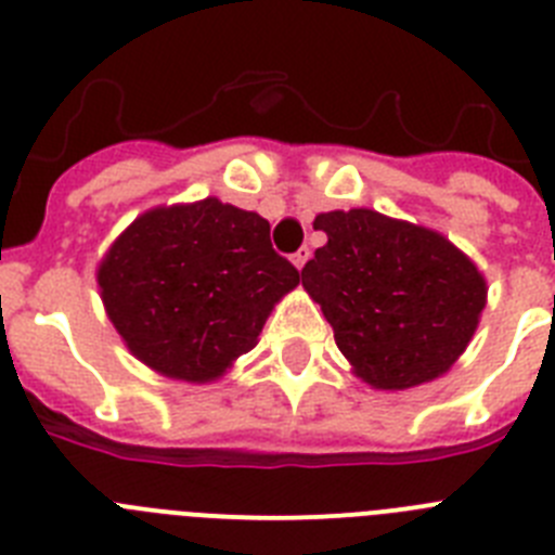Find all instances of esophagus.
I'll use <instances>...</instances> for the list:
<instances>
[{
    "mask_svg": "<svg viewBox=\"0 0 555 555\" xmlns=\"http://www.w3.org/2000/svg\"><path fill=\"white\" fill-rule=\"evenodd\" d=\"M308 258H311V249L300 247V249H297V253L292 255V263H294V267H297V269H302V267H306Z\"/></svg>",
    "mask_w": 555,
    "mask_h": 555,
    "instance_id": "obj_1",
    "label": "esophagus"
}]
</instances>
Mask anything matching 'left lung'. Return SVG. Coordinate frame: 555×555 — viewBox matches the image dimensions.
<instances>
[{"mask_svg": "<svg viewBox=\"0 0 555 555\" xmlns=\"http://www.w3.org/2000/svg\"><path fill=\"white\" fill-rule=\"evenodd\" d=\"M327 244L302 269V286L331 322L356 377L380 391L442 377L487 308V281L439 230L370 208L313 219Z\"/></svg>", "mask_w": 555, "mask_h": 555, "instance_id": "1", "label": "left lung"}]
</instances>
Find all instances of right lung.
I'll list each match as a JSON object with an SVG mask.
<instances>
[{"mask_svg":"<svg viewBox=\"0 0 555 555\" xmlns=\"http://www.w3.org/2000/svg\"><path fill=\"white\" fill-rule=\"evenodd\" d=\"M107 320L141 364L210 384L258 345L300 272L269 242V222L217 197L141 214L96 267Z\"/></svg>","mask_w":555,"mask_h":555,"instance_id":"1","label":"right lung"}]
</instances>
